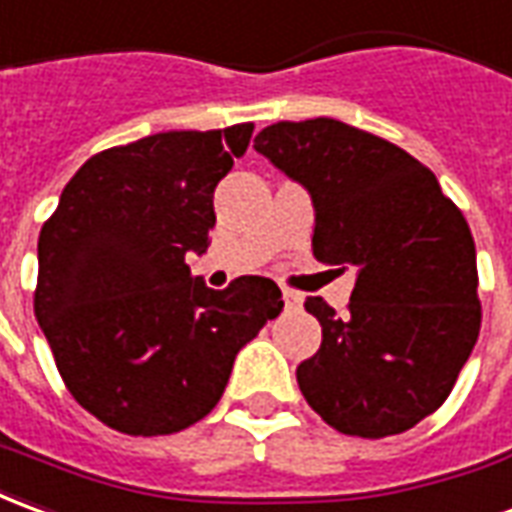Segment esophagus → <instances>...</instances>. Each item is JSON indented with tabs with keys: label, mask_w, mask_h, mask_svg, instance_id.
I'll return each mask as SVG.
<instances>
[{
	"label": "esophagus",
	"mask_w": 512,
	"mask_h": 512,
	"mask_svg": "<svg viewBox=\"0 0 512 512\" xmlns=\"http://www.w3.org/2000/svg\"><path fill=\"white\" fill-rule=\"evenodd\" d=\"M284 303H286V308H297L300 303H303V295H300V292H295V289H284Z\"/></svg>",
	"instance_id": "esophagus-1"
}]
</instances>
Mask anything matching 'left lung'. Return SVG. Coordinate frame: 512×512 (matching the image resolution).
Instances as JSON below:
<instances>
[{
	"mask_svg": "<svg viewBox=\"0 0 512 512\" xmlns=\"http://www.w3.org/2000/svg\"><path fill=\"white\" fill-rule=\"evenodd\" d=\"M253 148L311 195L314 256L355 267L350 314L322 297L317 353L297 366L306 402L339 433H405L447 400L480 336L477 250L460 209L389 140L333 118L281 121Z\"/></svg>",
	"mask_w": 512,
	"mask_h": 512,
	"instance_id": "left-lung-1",
	"label": "left lung"
}]
</instances>
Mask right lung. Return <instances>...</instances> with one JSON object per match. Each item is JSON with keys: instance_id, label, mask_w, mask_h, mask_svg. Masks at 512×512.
Returning <instances> with one entry per match:
<instances>
[{"instance_id": "obj_1", "label": "right lung", "mask_w": 512, "mask_h": 512, "mask_svg": "<svg viewBox=\"0 0 512 512\" xmlns=\"http://www.w3.org/2000/svg\"><path fill=\"white\" fill-rule=\"evenodd\" d=\"M253 123L159 132L90 157L38 239L35 317L76 402L129 436L204 419L234 358L281 314V289L242 275L217 292L190 273L206 253L215 187Z\"/></svg>"}]
</instances>
